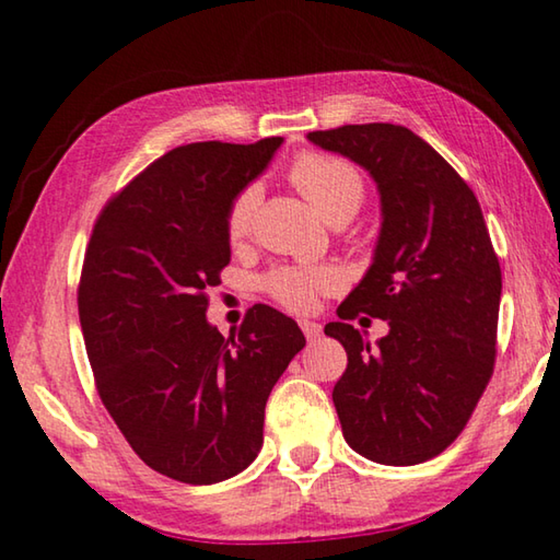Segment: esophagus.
<instances>
[{
    "instance_id": "esophagus-1",
    "label": "esophagus",
    "mask_w": 560,
    "mask_h": 560,
    "mask_svg": "<svg viewBox=\"0 0 560 560\" xmlns=\"http://www.w3.org/2000/svg\"><path fill=\"white\" fill-rule=\"evenodd\" d=\"M301 330H303V336H306V340H311V343H314L316 338H320V334H324V330H320V326L316 324V320H301Z\"/></svg>"
}]
</instances>
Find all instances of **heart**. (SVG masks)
<instances>
[{
	"instance_id": "heart-1",
	"label": "heart",
	"mask_w": 560,
	"mask_h": 560,
	"mask_svg": "<svg viewBox=\"0 0 560 560\" xmlns=\"http://www.w3.org/2000/svg\"><path fill=\"white\" fill-rule=\"evenodd\" d=\"M289 177L324 220H334L338 214L353 217L360 202H363V177H360L353 165L340 158L324 153H303L296 163L291 165ZM259 197L261 187L257 183H249L236 192L230 210H226V236H230L232 242L244 240L246 232H249L254 212H257L259 207ZM338 287L340 273L334 267H283L271 271L269 277L264 279V289H267L281 306L299 311V314H306V311L316 306L318 296L334 293Z\"/></svg>"
}]
</instances>
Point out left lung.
Here are the masks:
<instances>
[{"label": "left lung", "mask_w": 560, "mask_h": 560, "mask_svg": "<svg viewBox=\"0 0 560 560\" xmlns=\"http://www.w3.org/2000/svg\"><path fill=\"white\" fill-rule=\"evenodd\" d=\"M318 148L365 167L381 192V236L363 281L326 336L348 368L334 387L346 442L390 467L438 457L459 438L494 373L501 269L469 185L438 150L393 122L314 130ZM383 317L371 347L349 320Z\"/></svg>", "instance_id": "left-lung-1"}]
</instances>
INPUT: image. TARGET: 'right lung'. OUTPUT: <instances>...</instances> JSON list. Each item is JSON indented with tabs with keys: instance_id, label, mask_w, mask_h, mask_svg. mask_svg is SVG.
<instances>
[{
	"instance_id": "add662e5",
	"label": "right lung",
	"mask_w": 560,
	"mask_h": 560,
	"mask_svg": "<svg viewBox=\"0 0 560 560\" xmlns=\"http://www.w3.org/2000/svg\"><path fill=\"white\" fill-rule=\"evenodd\" d=\"M281 143L170 150L103 207L83 257L79 318L101 402L150 469L185 485L249 467L271 387L306 346L267 303L230 338L205 316L232 254L226 210Z\"/></svg>"
}]
</instances>
